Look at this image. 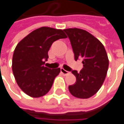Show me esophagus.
Masks as SVG:
<instances>
[{"mask_svg":"<svg viewBox=\"0 0 124 124\" xmlns=\"http://www.w3.org/2000/svg\"><path fill=\"white\" fill-rule=\"evenodd\" d=\"M61 73H63V74L64 75H68V74H69V73H70L68 71L66 70H65V69H63V68H61Z\"/></svg>","mask_w":124,"mask_h":124,"instance_id":"1","label":"esophagus"}]
</instances>
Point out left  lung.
I'll use <instances>...</instances> for the list:
<instances>
[{
	"mask_svg": "<svg viewBox=\"0 0 124 124\" xmlns=\"http://www.w3.org/2000/svg\"><path fill=\"white\" fill-rule=\"evenodd\" d=\"M63 31L68 35L74 53L75 60H83V69L78 73L72 70L76 78L75 84L68 86L75 97L87 99L98 92L105 80L109 59L102 43L88 31L69 28Z\"/></svg>",
	"mask_w": 124,
	"mask_h": 124,
	"instance_id": "left-lung-1",
	"label": "left lung"
}]
</instances>
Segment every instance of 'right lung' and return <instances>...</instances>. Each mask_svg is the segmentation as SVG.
<instances>
[{"label":"right lung","mask_w":124,"mask_h":124,"mask_svg":"<svg viewBox=\"0 0 124 124\" xmlns=\"http://www.w3.org/2000/svg\"><path fill=\"white\" fill-rule=\"evenodd\" d=\"M66 37L62 30L42 27L31 31L17 44L12 68L17 83L25 94L40 97L50 90L61 69L45 66L48 51L55 41Z\"/></svg>","instance_id":"add662e5"}]
</instances>
